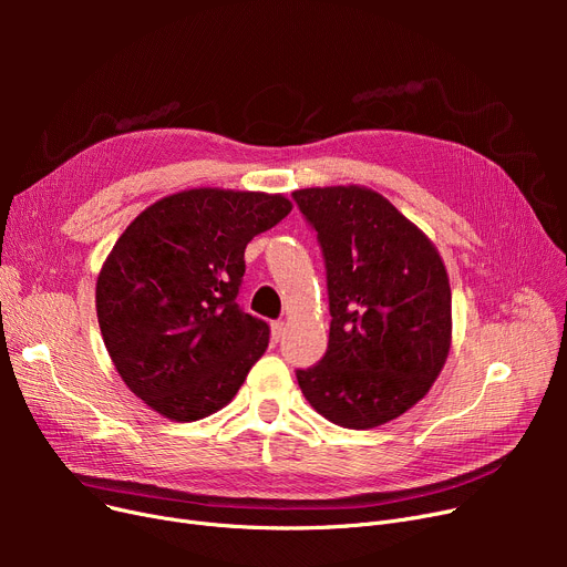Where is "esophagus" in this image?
<instances>
[{
  "label": "esophagus",
  "mask_w": 567,
  "mask_h": 567,
  "mask_svg": "<svg viewBox=\"0 0 567 567\" xmlns=\"http://www.w3.org/2000/svg\"><path fill=\"white\" fill-rule=\"evenodd\" d=\"M282 331H285V321H282V319L271 321V338H274V342H278V340H280Z\"/></svg>",
  "instance_id": "1"
}]
</instances>
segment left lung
<instances>
[{"instance_id":"obj_1","label":"left lung","mask_w":567,"mask_h":567,"mask_svg":"<svg viewBox=\"0 0 567 567\" xmlns=\"http://www.w3.org/2000/svg\"><path fill=\"white\" fill-rule=\"evenodd\" d=\"M317 231L329 287L323 359L296 370L306 400L336 425L389 423L432 389L451 351V282L430 238L363 186L293 190Z\"/></svg>"}]
</instances>
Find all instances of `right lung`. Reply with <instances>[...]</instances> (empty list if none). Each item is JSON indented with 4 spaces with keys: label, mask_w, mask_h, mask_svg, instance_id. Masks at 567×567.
<instances>
[{
    "label": "right lung",
    "mask_w": 567,
    "mask_h": 567,
    "mask_svg": "<svg viewBox=\"0 0 567 567\" xmlns=\"http://www.w3.org/2000/svg\"><path fill=\"white\" fill-rule=\"evenodd\" d=\"M291 212L285 195L190 188L152 204L118 236L96 282L110 359L169 421L220 411L268 347V323L236 303L246 246Z\"/></svg>",
    "instance_id": "obj_1"
}]
</instances>
